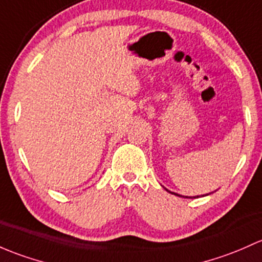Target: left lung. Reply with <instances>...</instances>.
Segmentation results:
<instances>
[{"label":"left lung","mask_w":262,"mask_h":262,"mask_svg":"<svg viewBox=\"0 0 262 262\" xmlns=\"http://www.w3.org/2000/svg\"><path fill=\"white\" fill-rule=\"evenodd\" d=\"M166 191H168V189L166 188ZM169 192V193H172V194H176V196H180V197H184V196H181V194H178V193H174V192H170V191H168ZM203 196H205V194H203ZM206 196H208V194H206ZM198 197V196H197ZM186 198H192V197H186ZM193 198H196V197H193Z\"/></svg>","instance_id":"1"}]
</instances>
